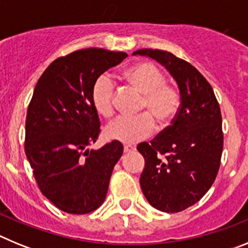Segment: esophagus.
<instances>
[{
  "label": "esophagus",
  "mask_w": 248,
  "mask_h": 248,
  "mask_svg": "<svg viewBox=\"0 0 248 248\" xmlns=\"http://www.w3.org/2000/svg\"><path fill=\"white\" fill-rule=\"evenodd\" d=\"M135 148L131 145H124V153H131V151H134Z\"/></svg>",
  "instance_id": "obj_1"
}]
</instances>
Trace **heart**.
<instances>
[{"label": "heart", "mask_w": 248, "mask_h": 248, "mask_svg": "<svg viewBox=\"0 0 248 248\" xmlns=\"http://www.w3.org/2000/svg\"><path fill=\"white\" fill-rule=\"evenodd\" d=\"M131 88L143 94L140 100V115L135 118H118L105 128V137L120 143L135 144L150 137L155 130V122L169 125L176 118L181 105L180 92L166 83L161 69L153 63H138L124 73ZM92 103L103 117H111L115 104V87L110 77L102 74L92 85Z\"/></svg>", "instance_id": "1"}]
</instances>
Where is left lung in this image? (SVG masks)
<instances>
[{
  "instance_id": "1",
  "label": "left lung",
  "mask_w": 248,
  "mask_h": 248,
  "mask_svg": "<svg viewBox=\"0 0 248 248\" xmlns=\"http://www.w3.org/2000/svg\"><path fill=\"white\" fill-rule=\"evenodd\" d=\"M156 59L176 80L181 105L171 125L150 143H140L145 159L140 186L153 207L180 212L209 191L220 169L223 149L222 118L212 87L200 72L170 52L135 50Z\"/></svg>"
}]
</instances>
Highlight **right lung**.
I'll list each match as a JSON object with an SVG mask.
<instances>
[{
    "mask_svg": "<svg viewBox=\"0 0 248 248\" xmlns=\"http://www.w3.org/2000/svg\"><path fill=\"white\" fill-rule=\"evenodd\" d=\"M126 57L103 48L76 50L50 63L34 88L26 117V155L41 192L68 214H89L104 202L123 155L117 140L99 150L88 146L100 134L92 85Z\"/></svg>",
    "mask_w": 248,
    "mask_h": 248,
    "instance_id": "right-lung-1",
    "label": "right lung"
}]
</instances>
